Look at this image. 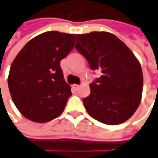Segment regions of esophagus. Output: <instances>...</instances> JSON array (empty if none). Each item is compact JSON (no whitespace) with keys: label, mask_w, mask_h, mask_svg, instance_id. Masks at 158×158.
<instances>
[{"label":"esophagus","mask_w":158,"mask_h":158,"mask_svg":"<svg viewBox=\"0 0 158 158\" xmlns=\"http://www.w3.org/2000/svg\"><path fill=\"white\" fill-rule=\"evenodd\" d=\"M79 87H80V86L79 85H77V84H73L72 85V88L73 89H79Z\"/></svg>","instance_id":"esophagus-1"}]
</instances>
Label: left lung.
Listing matches in <instances>:
<instances>
[{"label":"left lung","mask_w":158,"mask_h":158,"mask_svg":"<svg viewBox=\"0 0 158 158\" xmlns=\"http://www.w3.org/2000/svg\"><path fill=\"white\" fill-rule=\"evenodd\" d=\"M74 37L75 47L85 56L90 69L102 73L90 83V94L82 101L87 112L106 125L127 121L141 102L143 73L140 63L113 33L91 31Z\"/></svg>","instance_id":"1"}]
</instances>
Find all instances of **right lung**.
<instances>
[{"instance_id":"add662e5","label":"right lung","mask_w":158,"mask_h":158,"mask_svg":"<svg viewBox=\"0 0 158 158\" xmlns=\"http://www.w3.org/2000/svg\"><path fill=\"white\" fill-rule=\"evenodd\" d=\"M74 45L72 34L45 31L31 39L13 61L7 83L13 102L25 118L45 123L64 112L71 90L60 61Z\"/></svg>"}]
</instances>
